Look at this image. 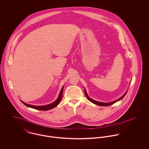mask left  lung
<instances>
[{
	"label": "left lung",
	"instance_id": "obj_1",
	"mask_svg": "<svg viewBox=\"0 0 149 149\" xmlns=\"http://www.w3.org/2000/svg\"><path fill=\"white\" fill-rule=\"evenodd\" d=\"M84 92H85V96H86V98H87L89 101H91L92 103H93V104H96V105H98V106H108L112 105V104H114L115 103H116V102H117L120 100L121 99H122L125 96V95H126V93H127V92H126L121 97H120V98L118 99V100H115V101H113V102H109V103H103V102H97V101L94 100L92 99L91 98H90V97L88 96V94H87V93H86V91L85 89H84Z\"/></svg>",
	"mask_w": 149,
	"mask_h": 149
}]
</instances>
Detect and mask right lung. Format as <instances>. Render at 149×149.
<instances>
[{"mask_svg": "<svg viewBox=\"0 0 149 149\" xmlns=\"http://www.w3.org/2000/svg\"><path fill=\"white\" fill-rule=\"evenodd\" d=\"M63 89H64V86L62 87L61 91H60V94L58 95V98L57 99V100L56 101H54L53 103H51V104H47V105H45V106H33V105H31V104H27L24 102H23V101L21 100L22 103L25 105L26 106L28 107H30V108H34V109H38V110H41V111H47V110H49V109H51L54 107L57 106L59 103L60 102H61V99H62V96H63Z\"/></svg>", "mask_w": 149, "mask_h": 149, "instance_id": "obj_1", "label": "right lung"}]
</instances>
